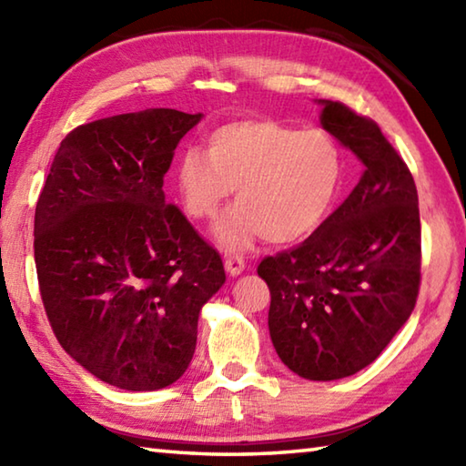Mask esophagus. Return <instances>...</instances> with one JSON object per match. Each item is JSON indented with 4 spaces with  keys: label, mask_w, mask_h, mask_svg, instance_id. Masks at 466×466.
<instances>
[{
    "label": "esophagus",
    "mask_w": 466,
    "mask_h": 466,
    "mask_svg": "<svg viewBox=\"0 0 466 466\" xmlns=\"http://www.w3.org/2000/svg\"><path fill=\"white\" fill-rule=\"evenodd\" d=\"M226 271L230 275H240L244 271V261L240 255H234V252H230V255H226Z\"/></svg>",
    "instance_id": "1"
}]
</instances>
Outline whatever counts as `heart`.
<instances>
[{
	"label": "heart",
	"mask_w": 466,
	"mask_h": 466,
	"mask_svg": "<svg viewBox=\"0 0 466 466\" xmlns=\"http://www.w3.org/2000/svg\"><path fill=\"white\" fill-rule=\"evenodd\" d=\"M345 160L322 129L275 119H238L211 131L208 152L187 147L175 183L185 211L211 219L234 193L238 203L219 219L216 238L230 250L265 236L286 244L317 230L337 199Z\"/></svg>",
	"instance_id": "heart-1"
}]
</instances>
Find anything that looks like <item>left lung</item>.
Segmentation results:
<instances>
[{
  "label": "left lung",
  "mask_w": 466,
  "mask_h": 466,
  "mask_svg": "<svg viewBox=\"0 0 466 466\" xmlns=\"http://www.w3.org/2000/svg\"><path fill=\"white\" fill-rule=\"evenodd\" d=\"M320 123L364 172L347 199L298 247L265 257L269 333L278 356L309 380L372 364L415 309L421 283L417 188L380 127L343 102L320 100Z\"/></svg>",
  "instance_id": "8db88e82"
}]
</instances>
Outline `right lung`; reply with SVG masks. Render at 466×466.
Here are the masks:
<instances>
[{
  "mask_svg": "<svg viewBox=\"0 0 466 466\" xmlns=\"http://www.w3.org/2000/svg\"><path fill=\"white\" fill-rule=\"evenodd\" d=\"M201 121L147 108L80 125L53 157L35 211V263L59 345L102 382L157 390L185 374L201 306L224 286L219 252L164 177Z\"/></svg>",
  "mask_w": 466,
  "mask_h": 466,
  "instance_id": "add662e5",
  "label": "right lung"
}]
</instances>
